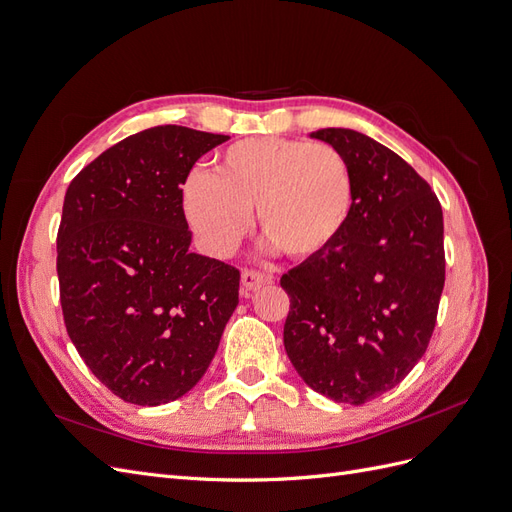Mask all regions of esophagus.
Wrapping results in <instances>:
<instances>
[{
	"label": "esophagus",
	"instance_id": "obj_1",
	"mask_svg": "<svg viewBox=\"0 0 512 512\" xmlns=\"http://www.w3.org/2000/svg\"><path fill=\"white\" fill-rule=\"evenodd\" d=\"M273 282V275L271 273H260V271H252V269H245L241 273V288L245 294H250L262 286H267Z\"/></svg>",
	"mask_w": 512,
	"mask_h": 512
}]
</instances>
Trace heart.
<instances>
[{
  "mask_svg": "<svg viewBox=\"0 0 512 512\" xmlns=\"http://www.w3.org/2000/svg\"><path fill=\"white\" fill-rule=\"evenodd\" d=\"M181 211L211 256H230L250 228L290 258L322 254L342 235L354 205L348 158L327 143L254 136L213 160V173L192 170L181 185Z\"/></svg>",
  "mask_w": 512,
  "mask_h": 512,
  "instance_id": "b5f03b06",
  "label": "heart"
}]
</instances>
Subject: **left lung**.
I'll use <instances>...</instances> for the list:
<instances>
[{"label": "left lung", "mask_w": 512, "mask_h": 512, "mask_svg": "<svg viewBox=\"0 0 512 512\" xmlns=\"http://www.w3.org/2000/svg\"><path fill=\"white\" fill-rule=\"evenodd\" d=\"M354 175L346 228L282 275L284 348L303 382L361 406L404 380L427 350L444 288V220L429 183L374 138L324 128Z\"/></svg>", "instance_id": "left-lung-1"}]
</instances>
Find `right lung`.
<instances>
[{
    "mask_svg": "<svg viewBox=\"0 0 512 512\" xmlns=\"http://www.w3.org/2000/svg\"><path fill=\"white\" fill-rule=\"evenodd\" d=\"M230 136L158 126L70 183L57 232L66 331L108 391L160 406L194 389L239 303V269L190 252L181 185Z\"/></svg>",
    "mask_w": 512,
    "mask_h": 512,
    "instance_id": "1",
    "label": "right lung"
}]
</instances>
